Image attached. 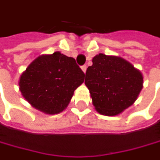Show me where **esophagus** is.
I'll use <instances>...</instances> for the list:
<instances>
[{"label":"esophagus","instance_id":"34e87169","mask_svg":"<svg viewBox=\"0 0 160 160\" xmlns=\"http://www.w3.org/2000/svg\"><path fill=\"white\" fill-rule=\"evenodd\" d=\"M81 69H82V71H83L84 73H86V69H87V67H86V66H82V67H81Z\"/></svg>","mask_w":160,"mask_h":160}]
</instances>
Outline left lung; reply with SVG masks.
<instances>
[{"mask_svg":"<svg viewBox=\"0 0 160 160\" xmlns=\"http://www.w3.org/2000/svg\"><path fill=\"white\" fill-rule=\"evenodd\" d=\"M143 75L125 59L99 53L87 68L85 85L96 111L116 116L131 107L143 88Z\"/></svg>","mask_w":160,"mask_h":160,"instance_id":"1","label":"left lung"}]
</instances>
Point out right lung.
Here are the masks:
<instances>
[{
	"mask_svg": "<svg viewBox=\"0 0 160 160\" xmlns=\"http://www.w3.org/2000/svg\"><path fill=\"white\" fill-rule=\"evenodd\" d=\"M84 77L73 57L55 52L36 58L22 73L18 84L23 97L33 108L54 115L67 108Z\"/></svg>",
	"mask_w": 160,
	"mask_h": 160,
	"instance_id": "add662e5",
	"label": "right lung"
}]
</instances>
